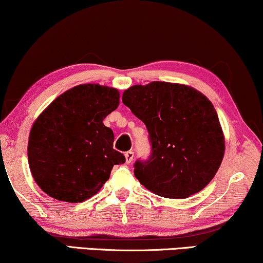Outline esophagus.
Returning <instances> with one entry per match:
<instances>
[{
    "instance_id": "1",
    "label": "esophagus",
    "mask_w": 263,
    "mask_h": 263,
    "mask_svg": "<svg viewBox=\"0 0 263 263\" xmlns=\"http://www.w3.org/2000/svg\"><path fill=\"white\" fill-rule=\"evenodd\" d=\"M124 157H125V163L130 164L133 159H134V152H133V151H128V152H125Z\"/></svg>"
}]
</instances>
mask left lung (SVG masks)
<instances>
[{"label":"left lung","mask_w":263,"mask_h":263,"mask_svg":"<svg viewBox=\"0 0 263 263\" xmlns=\"http://www.w3.org/2000/svg\"><path fill=\"white\" fill-rule=\"evenodd\" d=\"M122 102L146 124L152 143L147 161L134 175L156 195L185 199L199 193L217 174L225 138L217 111L190 86L152 81L123 92Z\"/></svg>","instance_id":"8db88e82"}]
</instances>
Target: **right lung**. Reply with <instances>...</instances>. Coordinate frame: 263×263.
I'll use <instances>...</instances> for the list:
<instances>
[{
    "label": "right lung",
    "instance_id": "right-lung-1",
    "mask_svg": "<svg viewBox=\"0 0 263 263\" xmlns=\"http://www.w3.org/2000/svg\"><path fill=\"white\" fill-rule=\"evenodd\" d=\"M120 105L117 88L84 84L57 97L37 117L28 138V165L45 194L82 202L102 189L114 165L125 158L114 149V132L103 121Z\"/></svg>",
    "mask_w": 263,
    "mask_h": 263
}]
</instances>
